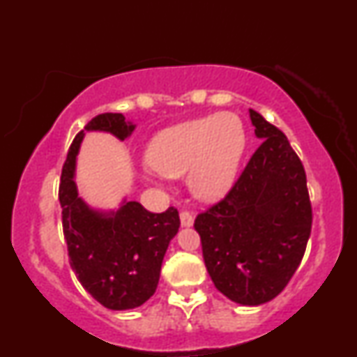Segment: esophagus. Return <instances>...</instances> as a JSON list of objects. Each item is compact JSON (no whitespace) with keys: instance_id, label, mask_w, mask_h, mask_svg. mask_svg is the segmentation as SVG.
<instances>
[{"instance_id":"obj_1","label":"esophagus","mask_w":357,"mask_h":357,"mask_svg":"<svg viewBox=\"0 0 357 357\" xmlns=\"http://www.w3.org/2000/svg\"><path fill=\"white\" fill-rule=\"evenodd\" d=\"M179 220H181V227H184V228L192 227V221H195V218H192L191 213L186 211V210L179 213Z\"/></svg>"}]
</instances>
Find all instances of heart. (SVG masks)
Segmentation results:
<instances>
[{"label": "heart", "instance_id": "b5f03b06", "mask_svg": "<svg viewBox=\"0 0 357 357\" xmlns=\"http://www.w3.org/2000/svg\"><path fill=\"white\" fill-rule=\"evenodd\" d=\"M245 149L243 121L233 112H220L161 130L147 147V162L167 178L188 173L192 195L216 202L231 190Z\"/></svg>", "mask_w": 357, "mask_h": 357}]
</instances>
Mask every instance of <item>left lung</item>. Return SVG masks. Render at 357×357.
<instances>
[{"mask_svg": "<svg viewBox=\"0 0 357 357\" xmlns=\"http://www.w3.org/2000/svg\"><path fill=\"white\" fill-rule=\"evenodd\" d=\"M261 144L238 181L195 220L213 284L241 305L275 298L305 253L312 206L305 171L280 129L250 109Z\"/></svg>", "mask_w": 357, "mask_h": 357, "instance_id": "left-lung-1", "label": "left lung"}]
</instances>
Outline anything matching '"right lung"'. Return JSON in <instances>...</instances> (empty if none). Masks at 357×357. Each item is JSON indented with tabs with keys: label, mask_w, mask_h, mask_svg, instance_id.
Wrapping results in <instances>:
<instances>
[{
	"label": "right lung",
	"mask_w": 357,
	"mask_h": 357,
	"mask_svg": "<svg viewBox=\"0 0 357 357\" xmlns=\"http://www.w3.org/2000/svg\"><path fill=\"white\" fill-rule=\"evenodd\" d=\"M136 126L122 114L105 112L93 117L84 130L109 132L121 141ZM84 130L73 139L61 167L59 199L61 223L72 270L85 290L110 310L134 309L154 296L162 258L179 228V213L147 211L141 203L126 202L117 211L90 208L75 184L77 154Z\"/></svg>",
	"instance_id": "obj_1"
}]
</instances>
